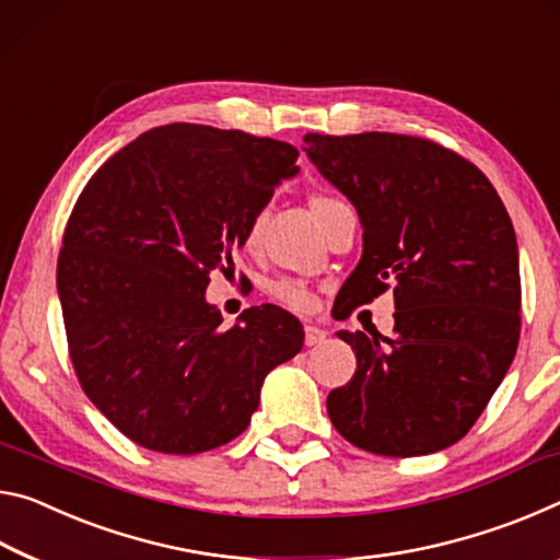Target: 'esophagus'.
Masks as SVG:
<instances>
[{
	"instance_id": "1",
	"label": "esophagus",
	"mask_w": 560,
	"mask_h": 560,
	"mask_svg": "<svg viewBox=\"0 0 560 560\" xmlns=\"http://www.w3.org/2000/svg\"><path fill=\"white\" fill-rule=\"evenodd\" d=\"M327 337V332L323 327L317 325H305V345L313 347V345H319Z\"/></svg>"
}]
</instances>
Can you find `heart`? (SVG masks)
<instances>
[{"label": "heart", "instance_id": "1", "mask_svg": "<svg viewBox=\"0 0 560 560\" xmlns=\"http://www.w3.org/2000/svg\"><path fill=\"white\" fill-rule=\"evenodd\" d=\"M342 200H337L332 196H315L313 200H310V206H313V213L319 218L325 213V210L340 206ZM260 225H262V215L258 213L253 220L250 225H247L245 231V245L253 247L255 243H258V235H260ZM272 295L275 300H280L282 305L290 307V310H298V313H305V310L313 307V292H310L302 282L298 280H278L272 285Z\"/></svg>", "mask_w": 560, "mask_h": 560}]
</instances>
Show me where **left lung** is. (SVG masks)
Masks as SVG:
<instances>
[{"label":"left lung","instance_id":"obj_1","mask_svg":"<svg viewBox=\"0 0 560 560\" xmlns=\"http://www.w3.org/2000/svg\"><path fill=\"white\" fill-rule=\"evenodd\" d=\"M317 171L352 200L364 250L335 317L394 292L392 337L340 329L354 377L329 392L347 442L380 456L459 442L506 377L521 335L513 223L491 180L419 136L305 133Z\"/></svg>","mask_w":560,"mask_h":560}]
</instances>
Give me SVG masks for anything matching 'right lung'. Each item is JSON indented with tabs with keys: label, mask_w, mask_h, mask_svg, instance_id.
<instances>
[{
	"label": "right lung",
	"mask_w": 560,
	"mask_h": 560,
	"mask_svg": "<svg viewBox=\"0 0 560 560\" xmlns=\"http://www.w3.org/2000/svg\"><path fill=\"white\" fill-rule=\"evenodd\" d=\"M285 141L168 124L124 145L81 190L63 228L57 288L77 380L124 436L161 454L233 442L262 380L302 350L275 305L223 327L206 302L250 220L295 176Z\"/></svg>",
	"instance_id": "obj_1"
}]
</instances>
